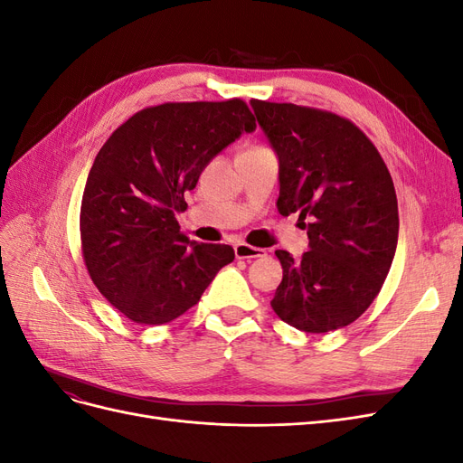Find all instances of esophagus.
Returning <instances> with one entry per match:
<instances>
[{
    "label": "esophagus",
    "mask_w": 463,
    "mask_h": 463,
    "mask_svg": "<svg viewBox=\"0 0 463 463\" xmlns=\"http://www.w3.org/2000/svg\"><path fill=\"white\" fill-rule=\"evenodd\" d=\"M233 250H235V257L237 259H259V257H264V249L247 245V243H237L233 247Z\"/></svg>",
    "instance_id": "esophagus-1"
}]
</instances>
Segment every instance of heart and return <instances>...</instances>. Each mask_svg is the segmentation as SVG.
Returning a JSON list of instances; mask_svg holds the SVG:
<instances>
[{"mask_svg":"<svg viewBox=\"0 0 463 463\" xmlns=\"http://www.w3.org/2000/svg\"><path fill=\"white\" fill-rule=\"evenodd\" d=\"M253 148H260V146H253Z\"/></svg>","mask_w":463,"mask_h":463,"instance_id":"heart-1","label":"heart"}]
</instances>
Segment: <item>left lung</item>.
Returning <instances> with one entry per match:
<instances>
[{"label": "left lung", "instance_id": "obj_1", "mask_svg": "<svg viewBox=\"0 0 463 463\" xmlns=\"http://www.w3.org/2000/svg\"><path fill=\"white\" fill-rule=\"evenodd\" d=\"M279 160L278 213H298L309 235L299 260L276 250L284 276L274 313L322 334L352 325L381 291L398 245L388 167L354 121L326 109L250 100Z\"/></svg>", "mask_w": 463, "mask_h": 463}]
</instances>
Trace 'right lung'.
I'll list each match as a JSON object with an SVG mask.
<instances>
[{"instance_id": "add662e5", "label": "right lung", "mask_w": 463, "mask_h": 463, "mask_svg": "<svg viewBox=\"0 0 463 463\" xmlns=\"http://www.w3.org/2000/svg\"><path fill=\"white\" fill-rule=\"evenodd\" d=\"M257 128L241 98L165 102L109 135L82 191L80 250L98 291L137 325H165L197 305L222 266V243L179 232L185 193L216 154Z\"/></svg>"}]
</instances>
